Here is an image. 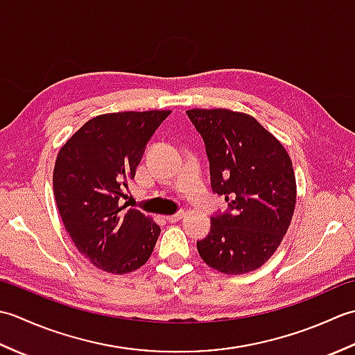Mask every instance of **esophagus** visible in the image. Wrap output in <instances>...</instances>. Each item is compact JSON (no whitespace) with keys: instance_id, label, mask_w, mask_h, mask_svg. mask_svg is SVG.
I'll list each match as a JSON object with an SVG mask.
<instances>
[{"instance_id":"1","label":"esophagus","mask_w":355,"mask_h":355,"mask_svg":"<svg viewBox=\"0 0 355 355\" xmlns=\"http://www.w3.org/2000/svg\"><path fill=\"white\" fill-rule=\"evenodd\" d=\"M183 216H184V212H183V210H180V212H177V214H173V215L166 216V220H168L169 223H177V221L182 220Z\"/></svg>"}]
</instances>
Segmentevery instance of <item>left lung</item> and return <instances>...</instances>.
<instances>
[{
    "label": "left lung",
    "mask_w": 355,
    "mask_h": 355,
    "mask_svg": "<svg viewBox=\"0 0 355 355\" xmlns=\"http://www.w3.org/2000/svg\"><path fill=\"white\" fill-rule=\"evenodd\" d=\"M201 134L210 184L227 210L210 216V232L197 241L207 266L243 275L266 263L290 227L296 178L285 148L258 120L230 110L186 111Z\"/></svg>",
    "instance_id": "obj_1"
}]
</instances>
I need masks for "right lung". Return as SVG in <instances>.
<instances>
[{"label": "right lung", "mask_w": 355, "mask_h": 355, "mask_svg": "<svg viewBox=\"0 0 355 355\" xmlns=\"http://www.w3.org/2000/svg\"><path fill=\"white\" fill-rule=\"evenodd\" d=\"M171 111H125L97 116L61 148L53 192L65 230L93 266L108 273L137 270L160 235L139 209L120 207L148 141Z\"/></svg>", "instance_id": "1"}]
</instances>
